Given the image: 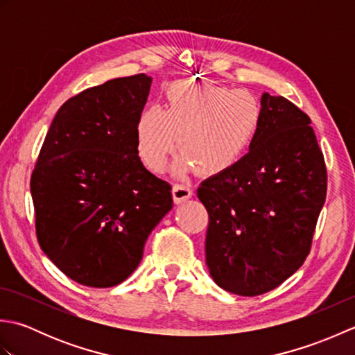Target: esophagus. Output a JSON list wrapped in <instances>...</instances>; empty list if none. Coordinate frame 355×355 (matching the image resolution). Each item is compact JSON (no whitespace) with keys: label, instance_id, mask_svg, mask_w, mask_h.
<instances>
[{"label":"esophagus","instance_id":"esophagus-1","mask_svg":"<svg viewBox=\"0 0 355 355\" xmlns=\"http://www.w3.org/2000/svg\"><path fill=\"white\" fill-rule=\"evenodd\" d=\"M172 197L175 205H182L192 197V189L186 184H173L172 187Z\"/></svg>","mask_w":355,"mask_h":355}]
</instances>
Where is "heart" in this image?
Listing matches in <instances>:
<instances>
[{"instance_id": "obj_1", "label": "heart", "mask_w": 355, "mask_h": 355, "mask_svg": "<svg viewBox=\"0 0 355 355\" xmlns=\"http://www.w3.org/2000/svg\"><path fill=\"white\" fill-rule=\"evenodd\" d=\"M262 125V107L256 97L214 84L177 82L166 93V108L148 105L135 123L141 162L162 171L178 148L184 154L173 164L183 173L197 166L202 175L232 171L253 148Z\"/></svg>"}]
</instances>
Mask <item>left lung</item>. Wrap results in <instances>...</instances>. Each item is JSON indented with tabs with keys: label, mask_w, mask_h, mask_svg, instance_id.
<instances>
[{
	"label": "left lung",
	"mask_w": 355,
	"mask_h": 355,
	"mask_svg": "<svg viewBox=\"0 0 355 355\" xmlns=\"http://www.w3.org/2000/svg\"><path fill=\"white\" fill-rule=\"evenodd\" d=\"M261 107L250 153L197 191L209 214V273L238 296H259L296 273L327 198L325 160L310 117L282 96L263 93Z\"/></svg>",
	"instance_id": "8db88e82"
}]
</instances>
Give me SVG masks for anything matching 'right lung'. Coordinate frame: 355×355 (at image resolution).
<instances>
[{
  "mask_svg": "<svg viewBox=\"0 0 355 355\" xmlns=\"http://www.w3.org/2000/svg\"><path fill=\"white\" fill-rule=\"evenodd\" d=\"M150 84L135 74L88 88L59 108L45 135L30 180L36 236L78 284L123 282L172 209L169 183L143 166L135 139Z\"/></svg>",
  "mask_w": 355,
  "mask_h": 355,
  "instance_id": "right-lung-1",
  "label": "right lung"
}]
</instances>
